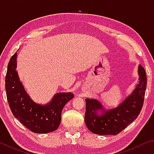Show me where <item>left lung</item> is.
<instances>
[{
  "instance_id": "obj_1",
  "label": "left lung",
  "mask_w": 154,
  "mask_h": 154,
  "mask_svg": "<svg viewBox=\"0 0 154 154\" xmlns=\"http://www.w3.org/2000/svg\"><path fill=\"white\" fill-rule=\"evenodd\" d=\"M139 82L132 94L126 98L118 107L106 111L95 99H85L84 120L91 132L99 135H116L136 119L141 111L147 87L145 69L139 66ZM102 109L104 113L97 114Z\"/></svg>"
}]
</instances>
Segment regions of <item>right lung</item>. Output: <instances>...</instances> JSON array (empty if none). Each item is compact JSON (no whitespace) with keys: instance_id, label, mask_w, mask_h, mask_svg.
I'll return each mask as SVG.
<instances>
[{"instance_id":"obj_1","label":"right lung","mask_w":154,"mask_h":154,"mask_svg":"<svg viewBox=\"0 0 154 154\" xmlns=\"http://www.w3.org/2000/svg\"><path fill=\"white\" fill-rule=\"evenodd\" d=\"M17 52L11 56L5 77V90L13 115L24 126L35 133H48L58 128L61 113L67 102L74 97L71 92L58 93L45 105L31 100L20 82L16 71Z\"/></svg>"}]
</instances>
